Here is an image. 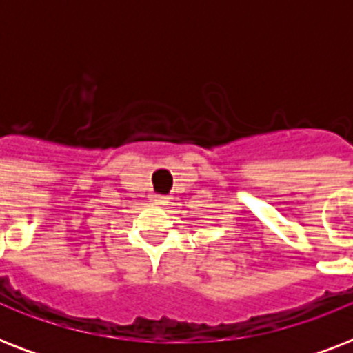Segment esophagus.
Listing matches in <instances>:
<instances>
[{
	"label": "esophagus",
	"mask_w": 353,
	"mask_h": 353,
	"mask_svg": "<svg viewBox=\"0 0 353 353\" xmlns=\"http://www.w3.org/2000/svg\"><path fill=\"white\" fill-rule=\"evenodd\" d=\"M154 203L155 205H165L166 203V198H163V196H155Z\"/></svg>",
	"instance_id": "34e87169"
}]
</instances>
